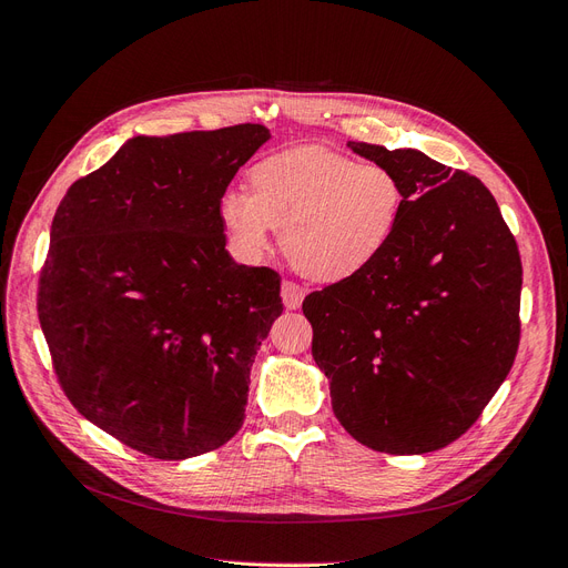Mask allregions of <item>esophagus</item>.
Masks as SVG:
<instances>
[{"mask_svg": "<svg viewBox=\"0 0 568 568\" xmlns=\"http://www.w3.org/2000/svg\"><path fill=\"white\" fill-rule=\"evenodd\" d=\"M305 298V288L294 284V282H284L282 284V301L286 305V311H296V307H301Z\"/></svg>", "mask_w": 568, "mask_h": 568, "instance_id": "1", "label": "esophagus"}]
</instances>
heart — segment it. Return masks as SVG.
Wrapping results in <instances>:
<instances>
[{
	"label": "heart",
	"mask_w": 568,
	"mask_h": 568,
	"mask_svg": "<svg viewBox=\"0 0 568 568\" xmlns=\"http://www.w3.org/2000/svg\"><path fill=\"white\" fill-rule=\"evenodd\" d=\"M251 192L227 189L217 215L232 248L263 255L274 227L305 277L341 282L372 265L403 215V184L382 163H355L324 146H294L257 161Z\"/></svg>",
	"instance_id": "1"
}]
</instances>
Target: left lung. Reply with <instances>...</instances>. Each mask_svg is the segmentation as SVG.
<instances>
[{"label": "left lung", "mask_w": 568, "mask_h": 568, "mask_svg": "<svg viewBox=\"0 0 568 568\" xmlns=\"http://www.w3.org/2000/svg\"><path fill=\"white\" fill-rule=\"evenodd\" d=\"M348 146L403 184V215L363 272L303 301L334 415L372 450L424 455L457 440L519 348L521 257L478 178L417 149Z\"/></svg>", "instance_id": "obj_1"}]
</instances>
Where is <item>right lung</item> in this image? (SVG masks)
Returning <instances> with one entry per match:
<instances>
[{"label": "right lung", "instance_id": "add662e5", "mask_svg": "<svg viewBox=\"0 0 568 568\" xmlns=\"http://www.w3.org/2000/svg\"><path fill=\"white\" fill-rule=\"evenodd\" d=\"M265 125L132 136L68 189L38 315L68 400L156 459L225 445L251 365L284 311L280 274L234 263L217 215Z\"/></svg>", "mask_w": 568, "mask_h": 568}]
</instances>
